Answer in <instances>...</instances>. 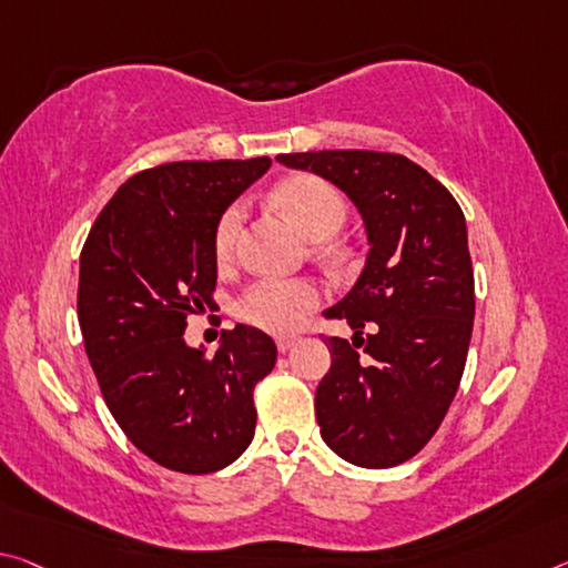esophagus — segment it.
Listing matches in <instances>:
<instances>
[{
	"label": "esophagus",
	"mask_w": 568,
	"mask_h": 568,
	"mask_svg": "<svg viewBox=\"0 0 568 568\" xmlns=\"http://www.w3.org/2000/svg\"><path fill=\"white\" fill-rule=\"evenodd\" d=\"M301 344V336H295V333H285V336H277V348L283 351H291L293 346H298Z\"/></svg>",
	"instance_id": "1"
}]
</instances>
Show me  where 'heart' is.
I'll list each match as a JSON object with an SVG mask.
<instances>
[{
  "label": "heart",
  "instance_id": "obj_1",
  "mask_svg": "<svg viewBox=\"0 0 568 568\" xmlns=\"http://www.w3.org/2000/svg\"><path fill=\"white\" fill-rule=\"evenodd\" d=\"M275 202L295 222L305 237L326 240L344 227L348 217L346 196L336 184L316 174H293L275 186ZM245 206L232 202L224 206L212 232L217 260H230L235 252ZM323 301L321 287L305 277H260L250 283L235 301L237 316L267 333L298 331Z\"/></svg>",
  "mask_w": 568,
  "mask_h": 568
}]
</instances>
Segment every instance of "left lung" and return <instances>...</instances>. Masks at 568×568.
<instances>
[{"mask_svg":"<svg viewBox=\"0 0 568 568\" xmlns=\"http://www.w3.org/2000/svg\"><path fill=\"white\" fill-rule=\"evenodd\" d=\"M277 161L344 189L372 242L354 291L323 313L354 328V344L321 333L331 348L316 389L323 443L358 467L407 463L443 425L465 372L475 318L465 214L402 154L336 149Z\"/></svg>","mask_w":568,"mask_h":568,"instance_id":"obj_1","label":"left lung"}]
</instances>
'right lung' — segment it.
Returning a JSON list of instances; mask_svg holds the SVG:
<instances>
[{"mask_svg":"<svg viewBox=\"0 0 568 568\" xmlns=\"http://www.w3.org/2000/svg\"><path fill=\"white\" fill-rule=\"evenodd\" d=\"M270 159L171 161L119 186L80 252L78 321L98 386L123 435L169 470L206 475L255 435V386L275 341L237 323L204 358L184 344L186 318L212 305V232Z\"/></svg>","mask_w":568,"mask_h":568,"instance_id":"add662e5","label":"right lung"}]
</instances>
